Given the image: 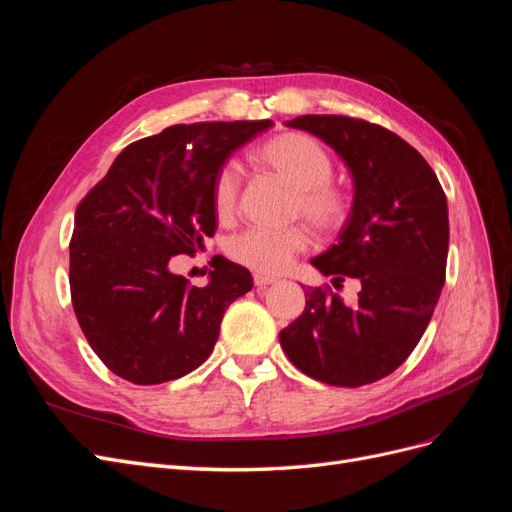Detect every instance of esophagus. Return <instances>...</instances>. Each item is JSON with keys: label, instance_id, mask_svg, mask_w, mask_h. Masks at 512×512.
<instances>
[{"label": "esophagus", "instance_id": "1", "mask_svg": "<svg viewBox=\"0 0 512 512\" xmlns=\"http://www.w3.org/2000/svg\"><path fill=\"white\" fill-rule=\"evenodd\" d=\"M275 282V277L271 275H262V273H254V286L256 288H267L269 284Z\"/></svg>", "mask_w": 512, "mask_h": 512}]
</instances>
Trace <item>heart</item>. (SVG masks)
Wrapping results in <instances>:
<instances>
[{
    "instance_id": "1",
    "label": "heart",
    "mask_w": 512,
    "mask_h": 512,
    "mask_svg": "<svg viewBox=\"0 0 512 512\" xmlns=\"http://www.w3.org/2000/svg\"><path fill=\"white\" fill-rule=\"evenodd\" d=\"M250 162L292 190L288 215L301 218L318 235L342 232L352 215L350 192L333 181V158L327 147L303 132H280L250 151ZM211 203L215 218L228 224L239 211V179L230 166L213 177ZM303 226L286 230H247L232 239L228 252L239 265L262 275L284 273L292 260L307 250Z\"/></svg>"
}]
</instances>
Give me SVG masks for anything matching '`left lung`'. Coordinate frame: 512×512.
Returning <instances> with one entry per match:
<instances>
[{"mask_svg": "<svg viewBox=\"0 0 512 512\" xmlns=\"http://www.w3.org/2000/svg\"><path fill=\"white\" fill-rule=\"evenodd\" d=\"M288 126L322 138L350 168V222L312 265L335 288L354 277L361 292L348 305L327 284L307 286L280 344L309 378L356 389L393 374L421 342L446 280V194L421 153L378 123L301 115Z\"/></svg>", "mask_w": 512, "mask_h": 512, "instance_id": "left-lung-1", "label": "left lung"}]
</instances>
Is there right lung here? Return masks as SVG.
Wrapping results in <instances>:
<instances>
[{
	"mask_svg": "<svg viewBox=\"0 0 512 512\" xmlns=\"http://www.w3.org/2000/svg\"><path fill=\"white\" fill-rule=\"evenodd\" d=\"M273 123L200 121L170 126L123 149L76 207L70 294L100 361L132 384L190 374L218 342L228 305L252 275L220 258L207 286L170 273L215 232L213 177L228 156Z\"/></svg>",
	"mask_w": 512,
	"mask_h": 512,
	"instance_id": "obj_1",
	"label": "right lung"
}]
</instances>
